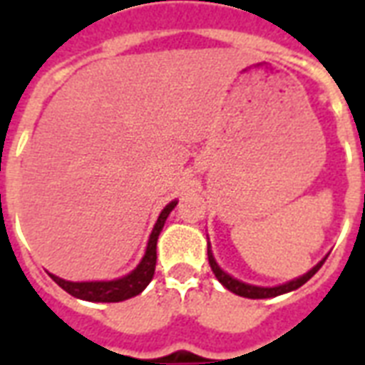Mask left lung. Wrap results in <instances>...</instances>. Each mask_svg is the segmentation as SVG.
<instances>
[{
	"label": "left lung",
	"instance_id": "8db88e82",
	"mask_svg": "<svg viewBox=\"0 0 365 365\" xmlns=\"http://www.w3.org/2000/svg\"><path fill=\"white\" fill-rule=\"evenodd\" d=\"M328 257V255H326ZM326 257L318 261L317 265L312 267L311 271H307L305 274H301V277L294 278V280H288V282L284 284H278V286H255V284H248V282H242L239 278L231 277L229 272H225L222 267L217 265L216 257L212 254V248H210V240H208V263H210L212 271L216 274V278L220 282L229 289V292H233V294L240 295V297H248V299H269V297H277V295H282V294H288V292H294V289L301 288L307 280H311L314 274L318 272V269L324 265V261Z\"/></svg>",
	"mask_w": 365,
	"mask_h": 365
}]
</instances>
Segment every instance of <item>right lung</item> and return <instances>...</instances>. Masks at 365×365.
I'll use <instances>...</instances> for the list:
<instances>
[{"mask_svg": "<svg viewBox=\"0 0 365 365\" xmlns=\"http://www.w3.org/2000/svg\"><path fill=\"white\" fill-rule=\"evenodd\" d=\"M178 205V200H172L160 210L159 217L153 225V231L149 235L148 248L145 254L140 259L134 271L115 280H88V282H71V280H64V278L51 274L54 282L58 284L60 288L66 289L68 294L83 301H94V303H119V301L130 299L134 295L142 294L145 286L151 282V278L155 274V263H157V239H159L160 231L165 227V222L168 214L174 210V206Z\"/></svg>", "mask_w": 365, "mask_h": 365, "instance_id": "right-lung-1", "label": "right lung"}]
</instances>
